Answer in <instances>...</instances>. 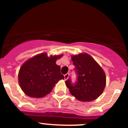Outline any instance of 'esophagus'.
<instances>
[{"mask_svg": "<svg viewBox=\"0 0 128 128\" xmlns=\"http://www.w3.org/2000/svg\"><path fill=\"white\" fill-rule=\"evenodd\" d=\"M68 76H69V74H68V73L65 74V75H64V77H65V80H67L68 78Z\"/></svg>", "mask_w": 128, "mask_h": 128, "instance_id": "1", "label": "esophagus"}]
</instances>
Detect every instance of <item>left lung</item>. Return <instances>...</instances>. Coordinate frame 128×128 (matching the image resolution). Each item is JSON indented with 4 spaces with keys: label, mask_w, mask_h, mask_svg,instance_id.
Listing matches in <instances>:
<instances>
[{
    "label": "left lung",
    "mask_w": 128,
    "mask_h": 128,
    "mask_svg": "<svg viewBox=\"0 0 128 128\" xmlns=\"http://www.w3.org/2000/svg\"><path fill=\"white\" fill-rule=\"evenodd\" d=\"M77 81L72 83L70 78L65 81L71 94L78 100L89 102L102 93L106 86V75L102 68L88 54L72 56Z\"/></svg>",
    "instance_id": "obj_1"
}]
</instances>
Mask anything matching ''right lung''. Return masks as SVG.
Segmentation results:
<instances>
[{
	"label": "right lung",
	"instance_id": "right-lung-1",
	"mask_svg": "<svg viewBox=\"0 0 128 128\" xmlns=\"http://www.w3.org/2000/svg\"><path fill=\"white\" fill-rule=\"evenodd\" d=\"M63 56H47L42 53L25 62L20 67L18 81L22 90L30 98H41L49 94L59 80L64 76L60 66L56 65L58 59Z\"/></svg>",
	"mask_w": 128,
	"mask_h": 128
}]
</instances>
